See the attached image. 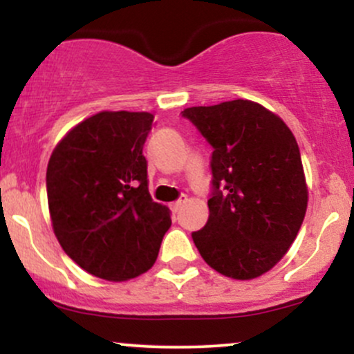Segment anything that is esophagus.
<instances>
[{"label":"esophagus","mask_w":354,"mask_h":354,"mask_svg":"<svg viewBox=\"0 0 354 354\" xmlns=\"http://www.w3.org/2000/svg\"><path fill=\"white\" fill-rule=\"evenodd\" d=\"M185 201H186V198H181V200H178V201L171 203V209L174 211V213H178V211L181 209V206L185 205Z\"/></svg>","instance_id":"1"}]
</instances>
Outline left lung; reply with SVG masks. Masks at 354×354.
Returning <instances> with one entry per match:
<instances>
[{
    "mask_svg": "<svg viewBox=\"0 0 354 354\" xmlns=\"http://www.w3.org/2000/svg\"><path fill=\"white\" fill-rule=\"evenodd\" d=\"M183 116L213 146V193L194 245L233 279L270 271L290 250L306 214L308 188L296 138L284 121L250 100L186 108Z\"/></svg>",
    "mask_w": 354,
    "mask_h": 354,
    "instance_id": "left-lung-1",
    "label": "left lung"
}]
</instances>
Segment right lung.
<instances>
[{"mask_svg": "<svg viewBox=\"0 0 354 354\" xmlns=\"http://www.w3.org/2000/svg\"><path fill=\"white\" fill-rule=\"evenodd\" d=\"M151 113L101 111L53 149L46 169L53 231L76 265L126 281L154 265L171 216L148 189Z\"/></svg>", "mask_w": 354, "mask_h": 354, "instance_id": "right-lung-1", "label": "right lung"}]
</instances>
